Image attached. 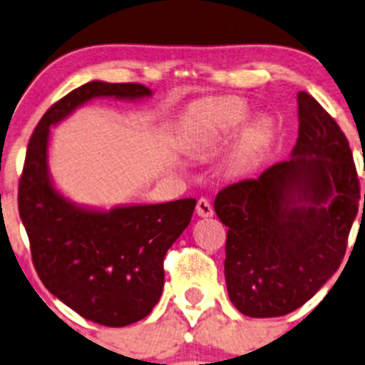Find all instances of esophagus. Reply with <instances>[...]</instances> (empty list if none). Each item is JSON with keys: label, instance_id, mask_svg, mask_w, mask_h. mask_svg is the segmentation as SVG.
<instances>
[{"label": "esophagus", "instance_id": "34e87169", "mask_svg": "<svg viewBox=\"0 0 365 365\" xmlns=\"http://www.w3.org/2000/svg\"><path fill=\"white\" fill-rule=\"evenodd\" d=\"M196 212L200 217H212L213 215V206L206 197H201L196 205Z\"/></svg>", "mask_w": 365, "mask_h": 365}]
</instances>
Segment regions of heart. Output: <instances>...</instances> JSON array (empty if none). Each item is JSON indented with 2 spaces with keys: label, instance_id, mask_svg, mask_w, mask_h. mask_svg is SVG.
<instances>
[{
  "label": "heart",
  "instance_id": "obj_1",
  "mask_svg": "<svg viewBox=\"0 0 365 365\" xmlns=\"http://www.w3.org/2000/svg\"><path fill=\"white\" fill-rule=\"evenodd\" d=\"M249 120V109L238 98H219V101L206 102L197 109L192 125V143L194 152L210 153L227 141L238 128ZM264 139V127L261 123L251 125L242 134L238 145V157L242 160H249L259 148Z\"/></svg>",
  "mask_w": 365,
  "mask_h": 365
}]
</instances>
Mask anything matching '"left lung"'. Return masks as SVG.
I'll return each instance as SVG.
<instances>
[{"label": "left lung", "mask_w": 365, "mask_h": 365, "mask_svg": "<svg viewBox=\"0 0 365 365\" xmlns=\"http://www.w3.org/2000/svg\"><path fill=\"white\" fill-rule=\"evenodd\" d=\"M297 101L292 159L224 187L213 205L227 227V295L251 318L284 316L314 297L339 268L359 212V175L344 132L309 93Z\"/></svg>", "instance_id": "left-lung-1"}]
</instances>
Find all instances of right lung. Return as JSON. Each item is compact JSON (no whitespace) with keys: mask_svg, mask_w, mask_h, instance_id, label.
I'll use <instances>...</instances> for the list:
<instances>
[{"mask_svg":"<svg viewBox=\"0 0 365 365\" xmlns=\"http://www.w3.org/2000/svg\"><path fill=\"white\" fill-rule=\"evenodd\" d=\"M138 83L91 81L54 102L33 130L19 178V215L33 267L54 297L90 322L125 327L146 318L164 288V256L192 219L196 200L77 208L47 173L49 127L95 97L143 98Z\"/></svg>","mask_w":365,"mask_h":365,"instance_id":"add662e5","label":"right lung"}]
</instances>
